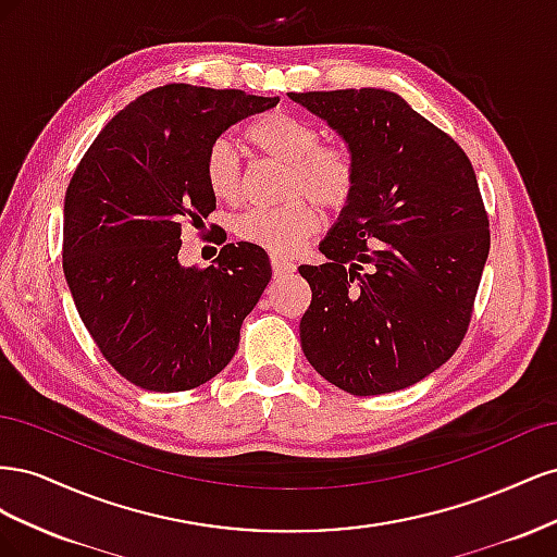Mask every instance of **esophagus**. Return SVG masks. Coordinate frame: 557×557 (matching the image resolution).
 <instances>
[{"label":"esophagus","mask_w":557,"mask_h":557,"mask_svg":"<svg viewBox=\"0 0 557 557\" xmlns=\"http://www.w3.org/2000/svg\"><path fill=\"white\" fill-rule=\"evenodd\" d=\"M272 272H274L276 278H281V276H285V274H293V272H295V264L288 262V260L278 258V256H272Z\"/></svg>","instance_id":"1"}]
</instances>
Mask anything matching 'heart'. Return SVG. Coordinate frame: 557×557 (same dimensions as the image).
<instances>
[{"mask_svg": "<svg viewBox=\"0 0 557 557\" xmlns=\"http://www.w3.org/2000/svg\"><path fill=\"white\" fill-rule=\"evenodd\" d=\"M246 139L262 156L288 166L285 195L307 194L330 211L344 209L358 183V164L346 144H320V132L301 117L272 111L246 129ZM207 185L215 199H237L244 166L237 150L225 139L209 146L205 158ZM320 225V213L304 198L274 209H250L234 221V232L252 246L274 256H293Z\"/></svg>", "mask_w": 557, "mask_h": 557, "instance_id": "heart-1", "label": "heart"}]
</instances>
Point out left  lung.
<instances>
[{"instance_id":"left-lung-1","label":"left lung","mask_w":557,"mask_h":557,"mask_svg":"<svg viewBox=\"0 0 557 557\" xmlns=\"http://www.w3.org/2000/svg\"><path fill=\"white\" fill-rule=\"evenodd\" d=\"M350 148L358 183L323 264H301V350L350 395H385L460 346L491 250L476 174L446 132L391 90L288 92Z\"/></svg>"}]
</instances>
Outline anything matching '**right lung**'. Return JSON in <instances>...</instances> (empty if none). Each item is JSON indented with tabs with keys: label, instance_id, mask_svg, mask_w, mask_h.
<instances>
[{
	"label": "right lung",
	"instance_id": "obj_1",
	"mask_svg": "<svg viewBox=\"0 0 557 557\" xmlns=\"http://www.w3.org/2000/svg\"><path fill=\"white\" fill-rule=\"evenodd\" d=\"M276 104L172 83L113 115L76 166L64 195V278L97 348L144 391L181 393L221 374L272 278L264 248L248 242L225 244L207 269L183 267L178 250L181 225L197 227L215 209L209 146Z\"/></svg>",
	"mask_w": 557,
	"mask_h": 557
}]
</instances>
